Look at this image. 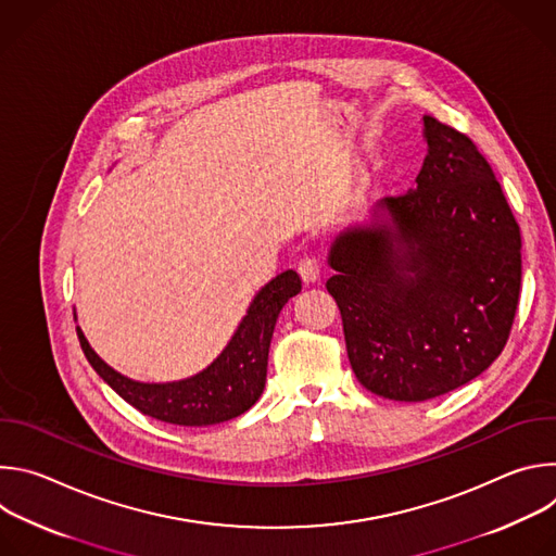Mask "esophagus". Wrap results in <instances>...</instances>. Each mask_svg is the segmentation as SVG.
<instances>
[{"label": "esophagus", "instance_id": "34e87169", "mask_svg": "<svg viewBox=\"0 0 556 556\" xmlns=\"http://www.w3.org/2000/svg\"><path fill=\"white\" fill-rule=\"evenodd\" d=\"M299 277L303 279L305 286H312V283L319 281V279H321V266H319V262L312 260V257L301 260V264H299Z\"/></svg>", "mask_w": 556, "mask_h": 556}]
</instances>
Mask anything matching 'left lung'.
<instances>
[{"label": "left lung", "mask_w": 556, "mask_h": 556, "mask_svg": "<svg viewBox=\"0 0 556 556\" xmlns=\"http://www.w3.org/2000/svg\"><path fill=\"white\" fill-rule=\"evenodd\" d=\"M416 187L382 198L330 244L350 365L376 395L422 403L502 354L519 301L521 235L464 134L422 116Z\"/></svg>", "instance_id": "left-lung-1"}]
</instances>
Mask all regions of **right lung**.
Segmentation results:
<instances>
[{
    "label": "right lung",
    "instance_id": "obj_1",
    "mask_svg": "<svg viewBox=\"0 0 556 556\" xmlns=\"http://www.w3.org/2000/svg\"><path fill=\"white\" fill-rule=\"evenodd\" d=\"M301 292L294 270H283L253 296L240 326L202 371L172 382H140L110 367L76 326V337L94 371L140 414L180 427H206L249 412L264 391L268 350L283 305ZM76 321V312H74Z\"/></svg>",
    "mask_w": 556,
    "mask_h": 556
}]
</instances>
